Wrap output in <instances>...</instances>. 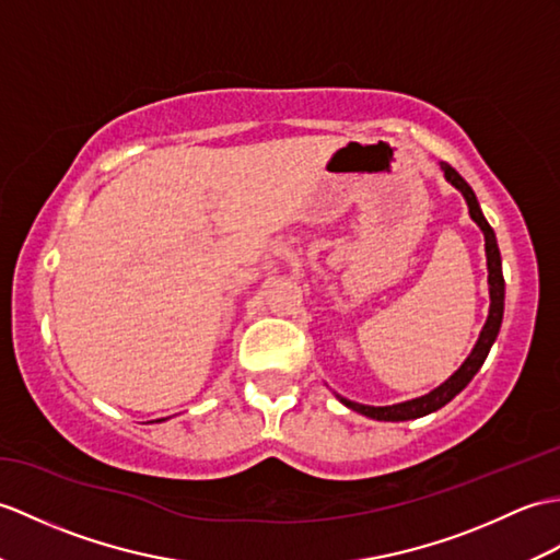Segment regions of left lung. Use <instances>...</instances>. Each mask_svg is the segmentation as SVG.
<instances>
[{
  "instance_id": "left-lung-1",
  "label": "left lung",
  "mask_w": 560,
  "mask_h": 560,
  "mask_svg": "<svg viewBox=\"0 0 560 560\" xmlns=\"http://www.w3.org/2000/svg\"><path fill=\"white\" fill-rule=\"evenodd\" d=\"M441 172H444L448 184L460 190V195L467 202V212H470V219L479 226V231L485 233V253H487V271H489V315L482 331H479V339L475 343V348L470 350V355L465 358L463 365L453 372L446 382H441L432 392L402 400V402H394V406H365V402H355L348 400L343 396L336 394L346 408L355 410L365 418L380 420V422H406V420H418L424 418L429 412H436L439 408H444L448 400L456 398L463 388L472 382V376L479 372V368L485 365V360L489 355V350L497 341L501 322H503V298H505V281H503V271H501V253H499V243H497V233L489 226V221L482 214V207L477 202V195L472 192V188L467 186V180L456 172V168L448 166L446 162H441Z\"/></svg>"
}]
</instances>
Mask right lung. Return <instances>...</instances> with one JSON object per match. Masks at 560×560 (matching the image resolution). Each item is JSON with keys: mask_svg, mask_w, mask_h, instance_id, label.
<instances>
[{"mask_svg": "<svg viewBox=\"0 0 560 560\" xmlns=\"http://www.w3.org/2000/svg\"><path fill=\"white\" fill-rule=\"evenodd\" d=\"M158 422H162V420H158Z\"/></svg>", "mask_w": 560, "mask_h": 560, "instance_id": "add662e5", "label": "right lung"}]
</instances>
